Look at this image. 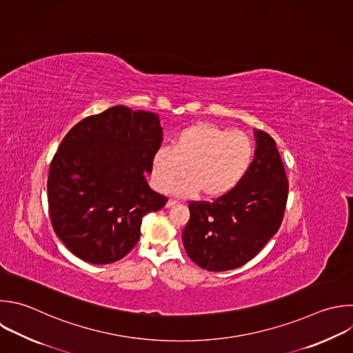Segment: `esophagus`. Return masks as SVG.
I'll use <instances>...</instances> for the list:
<instances>
[{"instance_id": "esophagus-1", "label": "esophagus", "mask_w": 353, "mask_h": 353, "mask_svg": "<svg viewBox=\"0 0 353 353\" xmlns=\"http://www.w3.org/2000/svg\"><path fill=\"white\" fill-rule=\"evenodd\" d=\"M176 204H178V201L170 199V200L165 203V207H167V208H171V207H174V205H176Z\"/></svg>"}]
</instances>
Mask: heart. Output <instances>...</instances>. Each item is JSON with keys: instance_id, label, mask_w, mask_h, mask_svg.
<instances>
[{"instance_id": "heart-1", "label": "heart", "mask_w": 353, "mask_h": 353, "mask_svg": "<svg viewBox=\"0 0 353 353\" xmlns=\"http://www.w3.org/2000/svg\"><path fill=\"white\" fill-rule=\"evenodd\" d=\"M252 157L254 146L245 134L196 123L175 137L172 149L160 148L154 153L153 183L168 192L185 171L188 176L174 188L175 194L190 197L201 192L207 199H218L241 182Z\"/></svg>"}]
</instances>
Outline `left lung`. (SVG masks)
Masks as SVG:
<instances>
[{"instance_id": "left-lung-1", "label": "left lung", "mask_w": 353, "mask_h": 353, "mask_svg": "<svg viewBox=\"0 0 353 353\" xmlns=\"http://www.w3.org/2000/svg\"><path fill=\"white\" fill-rule=\"evenodd\" d=\"M255 157L241 182L210 201H190L182 241L189 258L210 272L243 266L279 230L288 179L273 138L254 131Z\"/></svg>"}]
</instances>
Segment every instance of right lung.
Returning <instances> with one entry per match:
<instances>
[{
    "mask_svg": "<svg viewBox=\"0 0 353 353\" xmlns=\"http://www.w3.org/2000/svg\"><path fill=\"white\" fill-rule=\"evenodd\" d=\"M161 142L157 114L121 105L66 134L50 165L48 207L57 236L76 256L105 265L135 247L143 215L167 203L145 178Z\"/></svg>",
    "mask_w": 353,
    "mask_h": 353,
    "instance_id": "right-lung-1",
    "label": "right lung"
}]
</instances>
